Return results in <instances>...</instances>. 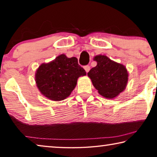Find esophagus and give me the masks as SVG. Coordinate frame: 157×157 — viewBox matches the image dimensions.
<instances>
[{"instance_id":"esophagus-1","label":"esophagus","mask_w":157,"mask_h":157,"mask_svg":"<svg viewBox=\"0 0 157 157\" xmlns=\"http://www.w3.org/2000/svg\"><path fill=\"white\" fill-rule=\"evenodd\" d=\"M83 68H84V69H85L86 72V73H88V72H89V71H90V66H89V65H87V66H85L84 67H83Z\"/></svg>"}]
</instances>
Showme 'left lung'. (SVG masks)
<instances>
[{
    "label": "left lung",
    "mask_w": 157,
    "mask_h": 157,
    "mask_svg": "<svg viewBox=\"0 0 157 157\" xmlns=\"http://www.w3.org/2000/svg\"><path fill=\"white\" fill-rule=\"evenodd\" d=\"M97 65L88 73L98 94L107 98H113L125 89L128 74L125 66L111 61L104 55L94 58Z\"/></svg>",
    "instance_id": "8db88e82"
}]
</instances>
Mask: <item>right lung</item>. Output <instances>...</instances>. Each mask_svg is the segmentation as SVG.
Wrapping results in <instances>:
<instances>
[{"label": "right lung", "mask_w": 157, "mask_h": 157, "mask_svg": "<svg viewBox=\"0 0 157 157\" xmlns=\"http://www.w3.org/2000/svg\"><path fill=\"white\" fill-rule=\"evenodd\" d=\"M86 75L76 57L61 54L36 71V83L43 95L53 101L65 99L76 87L78 77Z\"/></svg>", "instance_id": "add662e5"}]
</instances>
